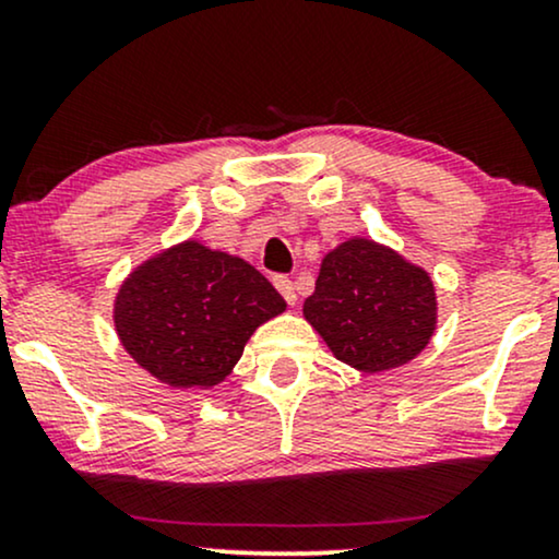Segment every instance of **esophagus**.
Masks as SVG:
<instances>
[{
  "mask_svg": "<svg viewBox=\"0 0 559 559\" xmlns=\"http://www.w3.org/2000/svg\"><path fill=\"white\" fill-rule=\"evenodd\" d=\"M273 284L281 292V297L288 301V305H294V301H297V292H294V281L292 278H286V275H275Z\"/></svg>",
  "mask_w": 559,
  "mask_h": 559,
  "instance_id": "esophagus-1",
  "label": "esophagus"
}]
</instances>
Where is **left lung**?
<instances>
[{
	"instance_id": "left-lung-1",
	"label": "left lung",
	"mask_w": 559,
	"mask_h": 559,
	"mask_svg": "<svg viewBox=\"0 0 559 559\" xmlns=\"http://www.w3.org/2000/svg\"><path fill=\"white\" fill-rule=\"evenodd\" d=\"M436 310L431 275L394 249L355 236L325 254L301 312L336 360L383 373L426 349Z\"/></svg>"
}]
</instances>
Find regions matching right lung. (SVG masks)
I'll return each instance as SVG.
<instances>
[{
    "instance_id": "1",
    "label": "right lung",
    "mask_w": 559,
    "mask_h": 559,
    "mask_svg": "<svg viewBox=\"0 0 559 559\" xmlns=\"http://www.w3.org/2000/svg\"><path fill=\"white\" fill-rule=\"evenodd\" d=\"M286 310L260 271L194 239L133 271L115 297V331L146 373L173 389H210L239 362L249 336Z\"/></svg>"
}]
</instances>
